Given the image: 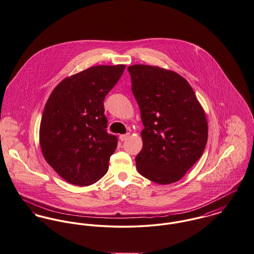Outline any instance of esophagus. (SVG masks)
<instances>
[{
	"instance_id": "34e87169",
	"label": "esophagus",
	"mask_w": 254,
	"mask_h": 254,
	"mask_svg": "<svg viewBox=\"0 0 254 254\" xmlns=\"http://www.w3.org/2000/svg\"><path fill=\"white\" fill-rule=\"evenodd\" d=\"M130 137V134H125V135H120L119 136V139L121 140V141H124V140H126L127 138Z\"/></svg>"
}]
</instances>
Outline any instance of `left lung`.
I'll use <instances>...</instances> for the list:
<instances>
[{"label": "left lung", "mask_w": 254, "mask_h": 254, "mask_svg": "<svg viewBox=\"0 0 254 254\" xmlns=\"http://www.w3.org/2000/svg\"><path fill=\"white\" fill-rule=\"evenodd\" d=\"M128 70L144 126L137 170L155 184H174L205 150L208 121L204 109L178 72L141 64Z\"/></svg>", "instance_id": "obj_1"}]
</instances>
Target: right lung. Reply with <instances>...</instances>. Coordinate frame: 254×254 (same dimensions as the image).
<instances>
[{
    "mask_svg": "<svg viewBox=\"0 0 254 254\" xmlns=\"http://www.w3.org/2000/svg\"><path fill=\"white\" fill-rule=\"evenodd\" d=\"M125 65L94 66L64 78L50 94L40 126L46 161L66 182L88 186L109 169L117 138L107 133L104 100Z\"/></svg>",
    "mask_w": 254,
    "mask_h": 254,
    "instance_id": "add662e5",
    "label": "right lung"
}]
</instances>
